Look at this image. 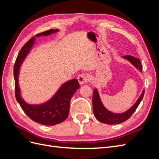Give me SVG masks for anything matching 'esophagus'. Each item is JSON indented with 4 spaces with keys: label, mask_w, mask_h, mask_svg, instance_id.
I'll list each match as a JSON object with an SVG mask.
<instances>
[{
    "label": "esophagus",
    "mask_w": 159,
    "mask_h": 159,
    "mask_svg": "<svg viewBox=\"0 0 159 159\" xmlns=\"http://www.w3.org/2000/svg\"><path fill=\"white\" fill-rule=\"evenodd\" d=\"M90 79H91V76L88 73L80 74L78 77V80L80 84H84L85 83L88 82V81H89Z\"/></svg>",
    "instance_id": "34e87169"
}]
</instances>
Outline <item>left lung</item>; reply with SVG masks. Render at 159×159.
I'll return each instance as SVG.
<instances>
[{"mask_svg": "<svg viewBox=\"0 0 159 159\" xmlns=\"http://www.w3.org/2000/svg\"><path fill=\"white\" fill-rule=\"evenodd\" d=\"M123 57L124 59L128 60L129 62H131L137 70H139V71L142 72V64L139 59L129 55L124 56ZM144 94H145V90L143 91L141 95L139 98L135 103L129 109H128L127 111L122 113H115L108 111L104 107L102 101H101L98 89H95L93 91L92 98L93 110L95 117L100 122L108 125L119 124L125 121L135 111L136 109L143 98Z\"/></svg>", "mask_w": 159, "mask_h": 159, "instance_id": "obj_1", "label": "left lung"}]
</instances>
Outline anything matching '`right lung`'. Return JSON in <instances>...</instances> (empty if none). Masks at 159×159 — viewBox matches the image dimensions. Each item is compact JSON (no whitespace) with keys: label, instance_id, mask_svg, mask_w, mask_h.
Instances as JSON below:
<instances>
[{"label":"right lung","instance_id":"add662e5","mask_svg":"<svg viewBox=\"0 0 159 159\" xmlns=\"http://www.w3.org/2000/svg\"><path fill=\"white\" fill-rule=\"evenodd\" d=\"M59 31L50 29L38 34L35 37L48 36ZM35 42V38L28 41L19 52L14 66V78L15 81L16 99L28 117L34 121L44 125H54L63 122L68 117L70 111V100L77 89L80 88L78 80L72 79L66 81L48 102L42 104L30 105L27 103L21 96L18 84V75L20 66Z\"/></svg>","mask_w":159,"mask_h":159}]
</instances>
